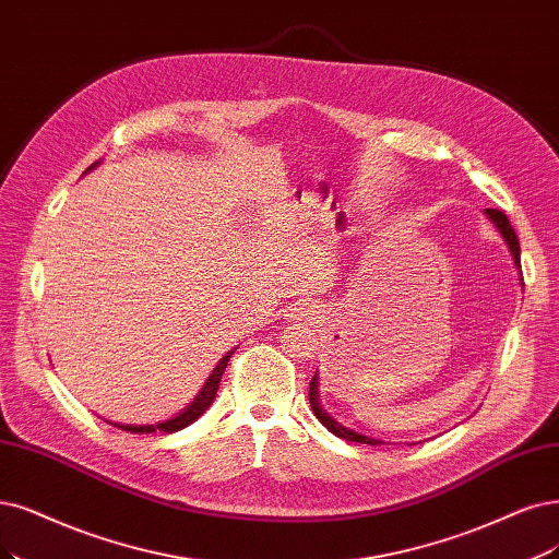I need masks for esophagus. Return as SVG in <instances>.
<instances>
[{
	"instance_id": "34e87169",
	"label": "esophagus",
	"mask_w": 559,
	"mask_h": 559,
	"mask_svg": "<svg viewBox=\"0 0 559 559\" xmlns=\"http://www.w3.org/2000/svg\"><path fill=\"white\" fill-rule=\"evenodd\" d=\"M318 313H320L318 306L313 301H306V299L290 306V318H295V320H301V318L304 320H316Z\"/></svg>"
}]
</instances>
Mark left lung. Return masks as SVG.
<instances>
[{
	"mask_svg": "<svg viewBox=\"0 0 559 559\" xmlns=\"http://www.w3.org/2000/svg\"><path fill=\"white\" fill-rule=\"evenodd\" d=\"M484 214L490 218V223H492L495 227H498L502 239L507 241L509 253H511V258H513V266L519 269V278L523 281V274H521V246H519V237H515V233H513V227H511L507 214L500 212V210H484ZM318 384H320V378H318V373H316L313 380H311V389H308V401H311L313 415L320 419L322 426H326L329 430L334 432L336 438H343V440H347V442H359V444H370V447L382 444V440L361 436V432H357V430H353V428H345L343 424H338L332 415H329V412H326V409L322 407V403H320V389H318Z\"/></svg>",
	"mask_w": 559,
	"mask_h": 559,
	"instance_id": "8db88e82",
	"label": "left lung"
}]
</instances>
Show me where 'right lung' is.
I'll return each instance as SVG.
<instances>
[{
	"instance_id": "obj_1",
	"label": "right lung",
	"mask_w": 559,
	"mask_h": 559,
	"mask_svg": "<svg viewBox=\"0 0 559 559\" xmlns=\"http://www.w3.org/2000/svg\"><path fill=\"white\" fill-rule=\"evenodd\" d=\"M98 165H100V160L92 163L90 168H87V173H92L94 168H98ZM87 173H85V175H87ZM233 353H235V349H230V353L223 355V359H221V361L216 364V368L212 370V376L206 378L204 386L198 391V396H195L189 405H186V407L179 412V415H175L173 419H165V421H158V424H117V421H110V419H106V421L112 424V426H117V428H121V430H127V432H138V436H147V432H177V430H181V428H186V426H191L198 417L204 415V409L214 403L218 384H221V378H223V373H225V366H227V361H230Z\"/></svg>"
}]
</instances>
